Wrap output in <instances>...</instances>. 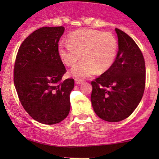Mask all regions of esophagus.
<instances>
[{
	"mask_svg": "<svg viewBox=\"0 0 159 159\" xmlns=\"http://www.w3.org/2000/svg\"><path fill=\"white\" fill-rule=\"evenodd\" d=\"M82 82V80H75V84H81Z\"/></svg>",
	"mask_w": 159,
	"mask_h": 159,
	"instance_id": "obj_1",
	"label": "esophagus"
}]
</instances>
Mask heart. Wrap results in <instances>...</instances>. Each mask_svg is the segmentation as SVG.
Masks as SVG:
<instances>
[{
    "label": "heart",
    "mask_w": 159,
    "mask_h": 159,
    "mask_svg": "<svg viewBox=\"0 0 159 159\" xmlns=\"http://www.w3.org/2000/svg\"><path fill=\"white\" fill-rule=\"evenodd\" d=\"M118 43L113 34L90 29H81L71 32L69 42L58 45V56L67 66L75 64L80 57L83 59L75 65L70 74L79 80L92 77L97 71L107 70L116 58Z\"/></svg>",
    "instance_id": "1"
}]
</instances>
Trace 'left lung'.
I'll return each mask as SVG.
<instances>
[{"label":"left lung","instance_id":"left-lung-1","mask_svg":"<svg viewBox=\"0 0 159 159\" xmlns=\"http://www.w3.org/2000/svg\"><path fill=\"white\" fill-rule=\"evenodd\" d=\"M119 49L111 66L91 82V102L95 114L109 122H117L132 114L145 87V63L133 39L115 29Z\"/></svg>","mask_w":159,"mask_h":159}]
</instances>
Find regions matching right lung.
Returning a JSON list of instances; mask_svg holds the SVG:
<instances>
[{
  "mask_svg": "<svg viewBox=\"0 0 159 159\" xmlns=\"http://www.w3.org/2000/svg\"><path fill=\"white\" fill-rule=\"evenodd\" d=\"M64 27H43L30 34L19 47L14 66V82L21 105L38 122L54 125L70 110L75 80L61 82L66 72L58 56Z\"/></svg>",
  "mask_w": 159,
  "mask_h": 159,
  "instance_id": "1",
  "label": "right lung"
}]
</instances>
